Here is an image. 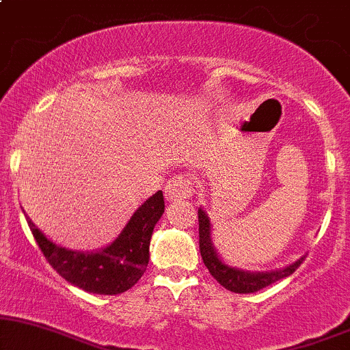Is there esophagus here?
<instances>
[{
	"label": "esophagus",
	"mask_w": 350,
	"mask_h": 350,
	"mask_svg": "<svg viewBox=\"0 0 350 350\" xmlns=\"http://www.w3.org/2000/svg\"><path fill=\"white\" fill-rule=\"evenodd\" d=\"M164 194H166V199L170 202H172V200H186L194 194V184L187 176L178 174L167 180V184L164 186Z\"/></svg>",
	"instance_id": "34e87169"
}]
</instances>
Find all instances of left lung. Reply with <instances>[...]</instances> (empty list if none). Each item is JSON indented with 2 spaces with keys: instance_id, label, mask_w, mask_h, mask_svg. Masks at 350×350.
Returning a JSON list of instances; mask_svg holds the SVG:
<instances>
[{
  "instance_id": "8db88e82",
  "label": "left lung",
  "mask_w": 350,
  "mask_h": 350,
  "mask_svg": "<svg viewBox=\"0 0 350 350\" xmlns=\"http://www.w3.org/2000/svg\"><path fill=\"white\" fill-rule=\"evenodd\" d=\"M199 248L200 255H202L204 265L207 267V270L211 271V275L222 284L224 288L232 293H255L263 290V288L270 286L271 283L281 278H286L295 273L296 268L303 263L304 256L296 260L295 263L288 265V267L280 268V270L273 271H248L242 270V268L230 267L220 258V255L217 253L214 242H212V226L211 219H208L207 212L202 207H199Z\"/></svg>"
}]
</instances>
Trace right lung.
<instances>
[{"label": "right lung", "instance_id": "right-lung-1", "mask_svg": "<svg viewBox=\"0 0 350 350\" xmlns=\"http://www.w3.org/2000/svg\"><path fill=\"white\" fill-rule=\"evenodd\" d=\"M163 212V191H158L136 208L113 242L94 252L60 247L47 239L27 215L26 220L46 260L64 280L94 295H120L135 286L146 271L152 228Z\"/></svg>", "mask_w": 350, "mask_h": 350}]
</instances>
